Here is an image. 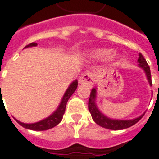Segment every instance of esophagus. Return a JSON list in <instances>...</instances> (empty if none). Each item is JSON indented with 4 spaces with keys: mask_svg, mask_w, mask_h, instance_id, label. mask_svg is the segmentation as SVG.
I'll use <instances>...</instances> for the list:
<instances>
[{
    "mask_svg": "<svg viewBox=\"0 0 159 159\" xmlns=\"http://www.w3.org/2000/svg\"><path fill=\"white\" fill-rule=\"evenodd\" d=\"M79 83L81 84H86L89 87H92L94 83V74L92 72L84 73L79 78Z\"/></svg>",
    "mask_w": 159,
    "mask_h": 159,
    "instance_id": "34e87169",
    "label": "esophagus"
}]
</instances>
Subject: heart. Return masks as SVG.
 <instances>
[{
  "instance_id": "obj_1",
  "label": "heart",
  "mask_w": 159,
  "mask_h": 159,
  "mask_svg": "<svg viewBox=\"0 0 159 159\" xmlns=\"http://www.w3.org/2000/svg\"><path fill=\"white\" fill-rule=\"evenodd\" d=\"M111 52H112V51H111V49L98 48V49H95V50H93V52H91V56L98 59H106V58H107V57L111 56V58L112 59V58H114L115 54H113V55H111Z\"/></svg>"
}]
</instances>
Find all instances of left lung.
Wrapping results in <instances>:
<instances>
[{
	"label": "left lung",
	"mask_w": 159,
	"mask_h": 159,
	"mask_svg": "<svg viewBox=\"0 0 159 159\" xmlns=\"http://www.w3.org/2000/svg\"><path fill=\"white\" fill-rule=\"evenodd\" d=\"M137 62L139 63L138 66L143 70L146 76H147V81L152 86V77H151V71L150 67L147 65V60L144 59L141 53H139V58ZM96 98H97V88H93L91 93H90L89 100V110L92 118L95 122V123L100 125V126L103 127L105 129H108L112 130H121L129 128V127L133 126L134 124H135L140 121L144 114L140 115V117L134 118V119L129 120H122V119H113L106 116L105 114L102 113L100 110L98 108L96 104Z\"/></svg>",
	"instance_id": "1"
}]
</instances>
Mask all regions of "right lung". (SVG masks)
<instances>
[{
    "mask_svg": "<svg viewBox=\"0 0 159 159\" xmlns=\"http://www.w3.org/2000/svg\"><path fill=\"white\" fill-rule=\"evenodd\" d=\"M37 43L36 42H32L29 45H27L25 48H31V47H36ZM78 83H77V80L73 81L72 83L70 84V86L68 87V89H66V91L63 95V98L60 103H59V107L56 109L53 112H52L50 116L48 117H46L44 119L41 120L39 122H36V123H22L19 120H15L17 121V123L20 124L21 126L27 129H31V130H36V131H42V130H48L52 129L53 127H55L56 125H58L61 120L63 118V115L65 113V111H66V107L67 101L70 99V97L72 95L74 92L76 91V88H77ZM1 87V85H0Z\"/></svg>",
    "mask_w": 159,
    "mask_h": 159,
    "instance_id": "obj_1",
    "label": "right lung"
}]
</instances>
